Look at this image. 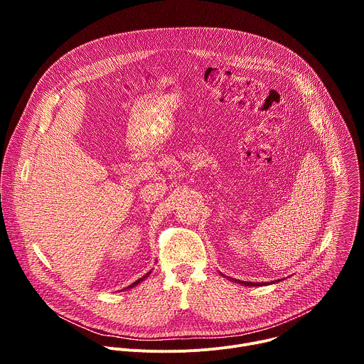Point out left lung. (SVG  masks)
I'll list each match as a JSON object with an SVG mask.
<instances>
[{
    "label": "left lung",
    "instance_id": "1",
    "mask_svg": "<svg viewBox=\"0 0 364 364\" xmlns=\"http://www.w3.org/2000/svg\"><path fill=\"white\" fill-rule=\"evenodd\" d=\"M223 275V274H222ZM225 277V275H223ZM229 279V278H228ZM232 282H236V284H242V285H246V287H262V285H271L269 282H246V281H239V279H233L230 278ZM277 282V281H272V284Z\"/></svg>",
    "mask_w": 364,
    "mask_h": 364
}]
</instances>
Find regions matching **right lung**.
<instances>
[{
  "instance_id": "obj_1",
  "label": "right lung",
  "mask_w": 364,
  "mask_h": 364,
  "mask_svg": "<svg viewBox=\"0 0 364 364\" xmlns=\"http://www.w3.org/2000/svg\"><path fill=\"white\" fill-rule=\"evenodd\" d=\"M149 275H151V271H149V272H146V274H145V275H144V277H142V278H139V279H138V281H135V282H134V284H131V285H129V287H127V288H125V289H131V288H134V287H136V285H138V284H141V282H142V281H144V279H146V278H148V277H149Z\"/></svg>"
}]
</instances>
